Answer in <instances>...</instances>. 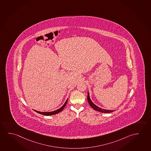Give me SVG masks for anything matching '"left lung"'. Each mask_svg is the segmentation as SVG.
Here are the masks:
<instances>
[{
	"label": "left lung",
	"mask_w": 151,
	"mask_h": 151,
	"mask_svg": "<svg viewBox=\"0 0 151 151\" xmlns=\"http://www.w3.org/2000/svg\"><path fill=\"white\" fill-rule=\"evenodd\" d=\"M87 98H88V102H89V104H90V105L91 106L92 108L94 110L98 111H99V112H101L105 113H109L113 112L114 111V110H109L103 109L99 108L98 106L95 105V104L92 102V101H91V99H90V96H89V91L88 92V97H87Z\"/></svg>",
	"instance_id": "left-lung-1"
}]
</instances>
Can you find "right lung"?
I'll list each match as a JSON object with an SVG mask.
<instances>
[{
	"label": "right lung",
	"mask_w": 151,
	"mask_h": 151,
	"mask_svg": "<svg viewBox=\"0 0 151 151\" xmlns=\"http://www.w3.org/2000/svg\"><path fill=\"white\" fill-rule=\"evenodd\" d=\"M68 100V99H67V100H66V101L65 102V104L62 105L61 108H59V109H58V110L52 111V112H40V111L35 110H34L35 111V112H36L38 113L39 114H42V115H54V114H57L58 113L60 112L65 108V105L67 104V103Z\"/></svg>",
	"instance_id": "1"
}]
</instances>
